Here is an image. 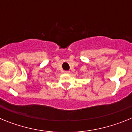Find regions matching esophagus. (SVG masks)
I'll list each match as a JSON object with an SVG mask.
<instances>
[{"label":"esophagus","mask_w":132,"mask_h":132,"mask_svg":"<svg viewBox=\"0 0 132 132\" xmlns=\"http://www.w3.org/2000/svg\"><path fill=\"white\" fill-rule=\"evenodd\" d=\"M63 73H66V74H69V73H70V71H64Z\"/></svg>","instance_id":"1"}]
</instances>
